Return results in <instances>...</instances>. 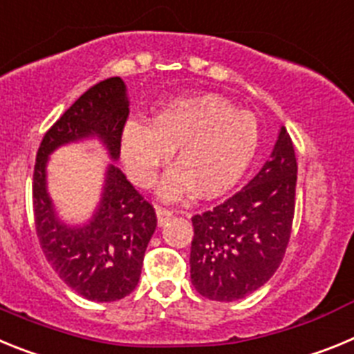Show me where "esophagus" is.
Here are the masks:
<instances>
[{
	"mask_svg": "<svg viewBox=\"0 0 354 354\" xmlns=\"http://www.w3.org/2000/svg\"><path fill=\"white\" fill-rule=\"evenodd\" d=\"M156 214H158V225L162 227V225H167L170 221V218L174 216V212L168 211L165 207H156Z\"/></svg>",
	"mask_w": 354,
	"mask_h": 354,
	"instance_id": "obj_1",
	"label": "esophagus"
}]
</instances>
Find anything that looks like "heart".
Segmentation results:
<instances>
[{
  "label": "heart",
  "mask_w": 354,
  "mask_h": 354,
  "mask_svg": "<svg viewBox=\"0 0 354 354\" xmlns=\"http://www.w3.org/2000/svg\"><path fill=\"white\" fill-rule=\"evenodd\" d=\"M261 127L252 111L237 109L216 93L171 99L156 109L150 124L129 120L122 131V161L131 179L147 187L177 149L159 195L177 200L192 193L216 196L239 183L257 156Z\"/></svg>",
  "instance_id": "obj_1"
}]
</instances>
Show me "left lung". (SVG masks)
Masks as SVG:
<instances>
[{
  "label": "left lung",
  "instance_id": "left-lung-1",
  "mask_svg": "<svg viewBox=\"0 0 354 354\" xmlns=\"http://www.w3.org/2000/svg\"><path fill=\"white\" fill-rule=\"evenodd\" d=\"M296 179L298 162L282 126L259 174L232 198L193 216L189 266L196 292L236 301L273 277L289 245Z\"/></svg>",
  "mask_w": 354,
  "mask_h": 354
}]
</instances>
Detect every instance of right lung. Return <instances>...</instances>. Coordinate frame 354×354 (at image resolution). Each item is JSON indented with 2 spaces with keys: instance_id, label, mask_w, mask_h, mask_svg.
Listing matches in <instances>:
<instances>
[{
  "instance_id": "right-lung-1",
  "label": "right lung",
  "mask_w": 354,
  "mask_h": 354,
  "mask_svg": "<svg viewBox=\"0 0 354 354\" xmlns=\"http://www.w3.org/2000/svg\"><path fill=\"white\" fill-rule=\"evenodd\" d=\"M127 113L126 83L120 77L101 81L56 120L37 152L33 212L40 246L58 277L90 301H117L138 286L147 245L158 223L154 207L115 162H108L92 216L83 223H68L49 195L48 162L60 147L88 140H97L108 158L118 161Z\"/></svg>"
}]
</instances>
